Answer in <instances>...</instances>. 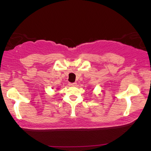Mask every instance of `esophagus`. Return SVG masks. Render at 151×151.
I'll use <instances>...</instances> for the list:
<instances>
[{
  "instance_id": "1",
  "label": "esophagus",
  "mask_w": 151,
  "mask_h": 151,
  "mask_svg": "<svg viewBox=\"0 0 151 151\" xmlns=\"http://www.w3.org/2000/svg\"><path fill=\"white\" fill-rule=\"evenodd\" d=\"M68 85H69L70 86H75L77 85V83H70L69 84H68Z\"/></svg>"
}]
</instances>
